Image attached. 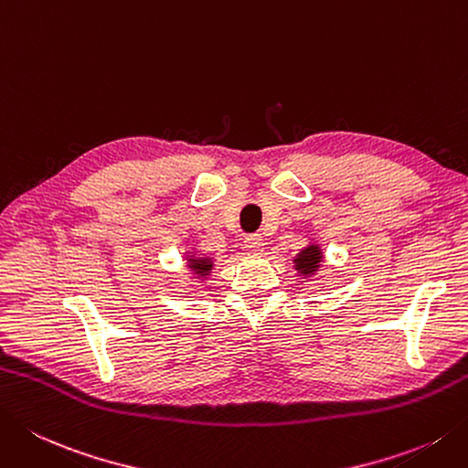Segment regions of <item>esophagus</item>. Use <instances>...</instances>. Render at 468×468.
<instances>
[{"label":"esophagus","mask_w":468,"mask_h":468,"mask_svg":"<svg viewBox=\"0 0 468 468\" xmlns=\"http://www.w3.org/2000/svg\"><path fill=\"white\" fill-rule=\"evenodd\" d=\"M245 251L247 253H253V255H260L263 251V239L260 235H247L245 237Z\"/></svg>","instance_id":"obj_1"}]
</instances>
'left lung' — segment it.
<instances>
[{"label": "left lung", "mask_w": 468, "mask_h": 468, "mask_svg": "<svg viewBox=\"0 0 468 468\" xmlns=\"http://www.w3.org/2000/svg\"><path fill=\"white\" fill-rule=\"evenodd\" d=\"M320 260H323V253H320V247L318 245H310L306 250H302L298 253L296 261V270L300 273H304V276H310V273L318 270Z\"/></svg>", "instance_id": "1"}]
</instances>
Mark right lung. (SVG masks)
I'll return each instance as SVG.
<instances>
[{
	"label": "right lung",
	"instance_id": "1",
	"mask_svg": "<svg viewBox=\"0 0 468 468\" xmlns=\"http://www.w3.org/2000/svg\"><path fill=\"white\" fill-rule=\"evenodd\" d=\"M190 270H195V273H198V276H207V273H210V270H213V261H210L208 258H195V255H190Z\"/></svg>",
	"mask_w": 468,
	"mask_h": 468
}]
</instances>
